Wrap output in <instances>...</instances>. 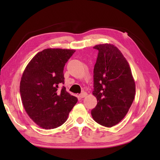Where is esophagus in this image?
<instances>
[{"label":"esophagus","mask_w":160,"mask_h":160,"mask_svg":"<svg viewBox=\"0 0 160 160\" xmlns=\"http://www.w3.org/2000/svg\"><path fill=\"white\" fill-rule=\"evenodd\" d=\"M88 95V93H86V92H83V93H81L80 95H79V97L81 98H85V97Z\"/></svg>","instance_id":"esophagus-1"}]
</instances>
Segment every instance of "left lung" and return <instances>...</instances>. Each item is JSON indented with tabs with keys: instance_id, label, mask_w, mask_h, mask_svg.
<instances>
[{
	"instance_id": "obj_1",
	"label": "left lung",
	"mask_w": 160,
	"mask_h": 160,
	"mask_svg": "<svg viewBox=\"0 0 160 160\" xmlns=\"http://www.w3.org/2000/svg\"><path fill=\"white\" fill-rule=\"evenodd\" d=\"M93 48L99 51L93 91L98 104L91 115L98 123L111 128L128 113L135 98V81L128 61L118 47L105 43Z\"/></svg>"
}]
</instances>
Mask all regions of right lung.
<instances>
[{"label": "right lung", "mask_w": 160, "mask_h": 160, "mask_svg": "<svg viewBox=\"0 0 160 160\" xmlns=\"http://www.w3.org/2000/svg\"><path fill=\"white\" fill-rule=\"evenodd\" d=\"M73 49H47L38 52L27 65L21 77L22 103L29 118L38 126L55 129L67 119L77 98L66 91L63 69Z\"/></svg>", "instance_id": "right-lung-1"}]
</instances>
